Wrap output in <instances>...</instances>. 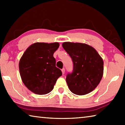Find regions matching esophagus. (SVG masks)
<instances>
[{"mask_svg": "<svg viewBox=\"0 0 125 125\" xmlns=\"http://www.w3.org/2000/svg\"><path fill=\"white\" fill-rule=\"evenodd\" d=\"M62 72L63 74H64V73H65V69H64V68H63V69H62Z\"/></svg>", "mask_w": 125, "mask_h": 125, "instance_id": "obj_1", "label": "esophagus"}]
</instances>
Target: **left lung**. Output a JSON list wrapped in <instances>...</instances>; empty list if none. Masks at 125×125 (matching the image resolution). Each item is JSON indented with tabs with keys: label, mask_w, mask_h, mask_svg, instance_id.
<instances>
[{
	"label": "left lung",
	"mask_w": 125,
	"mask_h": 125,
	"mask_svg": "<svg viewBox=\"0 0 125 125\" xmlns=\"http://www.w3.org/2000/svg\"><path fill=\"white\" fill-rule=\"evenodd\" d=\"M62 46L73 63V72L66 77L69 90L78 95L92 92L103 77L102 58L94 48L85 43L65 42Z\"/></svg>",
	"instance_id": "1"
}]
</instances>
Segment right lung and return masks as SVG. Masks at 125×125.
Segmentation results:
<instances>
[{"mask_svg":"<svg viewBox=\"0 0 125 125\" xmlns=\"http://www.w3.org/2000/svg\"><path fill=\"white\" fill-rule=\"evenodd\" d=\"M59 46L58 42H36L27 48L20 59L19 66L22 81L35 94L44 95L51 92L62 74L56 67L53 57Z\"/></svg>","mask_w":125,"mask_h":125,"instance_id":"obj_1","label":"right lung"}]
</instances>
